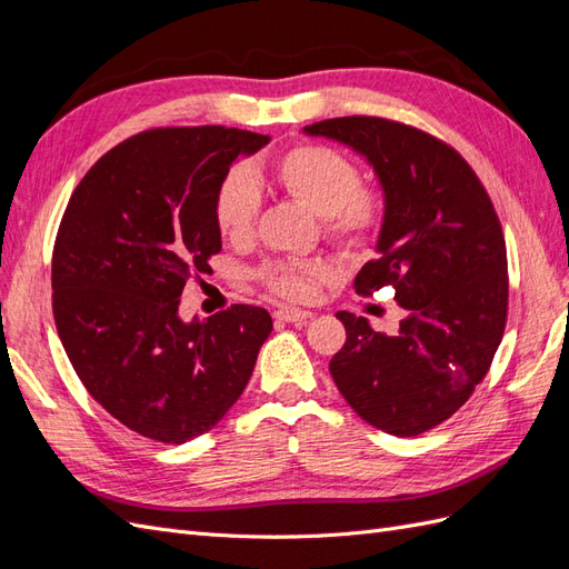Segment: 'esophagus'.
<instances>
[{"label": "esophagus", "mask_w": 569, "mask_h": 569, "mask_svg": "<svg viewBox=\"0 0 569 569\" xmlns=\"http://www.w3.org/2000/svg\"><path fill=\"white\" fill-rule=\"evenodd\" d=\"M313 313L311 311H299V308H280V311H274V320L280 322H306L308 318H311Z\"/></svg>", "instance_id": "obj_1"}]
</instances>
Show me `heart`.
I'll list each match as a JSON object with an SVG mask.
<instances>
[{"label":"heart","mask_w":569,"mask_h":569,"mask_svg":"<svg viewBox=\"0 0 569 569\" xmlns=\"http://www.w3.org/2000/svg\"><path fill=\"white\" fill-rule=\"evenodd\" d=\"M270 182L289 199L320 218V230L339 251L358 256L372 247L385 222V197L360 184L358 166L332 147L301 142L282 151L270 166ZM261 192L244 170H232L216 189L213 218L218 232L232 244L253 237ZM327 278L320 261H272L258 280L272 297L303 301Z\"/></svg>","instance_id":"obj_1"}]
</instances>
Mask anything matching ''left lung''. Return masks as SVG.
Segmentation results:
<instances>
[{"label": "left lung", "instance_id": "obj_1", "mask_svg": "<svg viewBox=\"0 0 569 569\" xmlns=\"http://www.w3.org/2000/svg\"><path fill=\"white\" fill-rule=\"evenodd\" d=\"M366 157L385 192L375 261L358 295L393 287L399 332L339 311L347 341L330 360L337 389L360 418L393 437L449 420L485 380L508 316L501 222L470 163L437 137L375 116L306 126Z\"/></svg>", "mask_w": 569, "mask_h": 569}]
</instances>
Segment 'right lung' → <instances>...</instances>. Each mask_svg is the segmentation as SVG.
<instances>
[{
  "mask_svg": "<svg viewBox=\"0 0 569 569\" xmlns=\"http://www.w3.org/2000/svg\"><path fill=\"white\" fill-rule=\"evenodd\" d=\"M249 130L153 128L107 151L66 206L51 256V308L92 399L132 432L184 443L242 396L272 330L266 308L234 303L206 320L178 313L189 278L220 251L216 189Z\"/></svg>",
  "mask_w": 569,
  "mask_h": 569,
  "instance_id": "1",
  "label": "right lung"
}]
</instances>
